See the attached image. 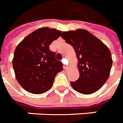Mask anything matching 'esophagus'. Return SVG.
I'll return each instance as SVG.
<instances>
[{"label":"esophagus","mask_w":123,"mask_h":123,"mask_svg":"<svg viewBox=\"0 0 123 123\" xmlns=\"http://www.w3.org/2000/svg\"><path fill=\"white\" fill-rule=\"evenodd\" d=\"M65 61H66L65 59H62V62L63 63H65ZM68 66L66 65V64H64V68L65 70H66V69H68Z\"/></svg>","instance_id":"esophagus-1"}]
</instances>
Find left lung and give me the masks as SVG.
I'll use <instances>...</instances> for the list:
<instances>
[{
  "label": "left lung",
  "instance_id": "8db88e82",
  "mask_svg": "<svg viewBox=\"0 0 123 123\" xmlns=\"http://www.w3.org/2000/svg\"><path fill=\"white\" fill-rule=\"evenodd\" d=\"M61 36L73 46L78 59L79 77L76 81L70 82L73 88L86 95L99 90L109 77L112 66L108 48L82 29L64 31Z\"/></svg>",
  "mask_w": 123,
  "mask_h": 123
}]
</instances>
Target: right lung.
I'll list each match as a JSON object with an SVG mask.
<instances>
[{
  "instance_id": "right-lung-1",
  "label": "right lung",
  "mask_w": 123,
  "mask_h": 123,
  "mask_svg": "<svg viewBox=\"0 0 123 123\" xmlns=\"http://www.w3.org/2000/svg\"><path fill=\"white\" fill-rule=\"evenodd\" d=\"M61 31L48 27L39 28L28 35L16 48L13 67L18 82L27 92L41 94L53 85L62 63L55 58L49 45L61 35Z\"/></svg>"
}]
</instances>
